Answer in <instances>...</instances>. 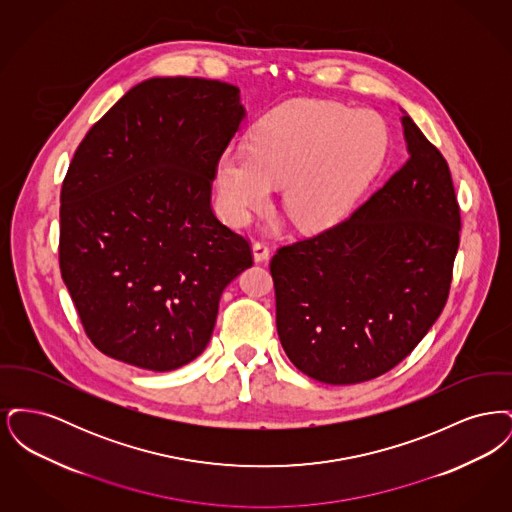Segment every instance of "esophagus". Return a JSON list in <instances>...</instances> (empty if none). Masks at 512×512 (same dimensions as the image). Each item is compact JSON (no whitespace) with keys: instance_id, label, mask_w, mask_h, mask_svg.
<instances>
[{"instance_id":"1","label":"esophagus","mask_w":512,"mask_h":512,"mask_svg":"<svg viewBox=\"0 0 512 512\" xmlns=\"http://www.w3.org/2000/svg\"><path fill=\"white\" fill-rule=\"evenodd\" d=\"M251 249H253V261H255V263H265V261H267L268 255H270V249H268L267 244L255 242Z\"/></svg>"}]
</instances>
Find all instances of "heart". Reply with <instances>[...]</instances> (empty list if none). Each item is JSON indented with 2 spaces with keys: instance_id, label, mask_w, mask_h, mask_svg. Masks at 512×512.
Instances as JSON below:
<instances>
[{
  "instance_id": "1",
  "label": "heart",
  "mask_w": 512,
  "mask_h": 512,
  "mask_svg": "<svg viewBox=\"0 0 512 512\" xmlns=\"http://www.w3.org/2000/svg\"><path fill=\"white\" fill-rule=\"evenodd\" d=\"M388 147L386 124L366 109L332 101H297L265 117L244 151L217 161L220 217L244 226L280 184L284 211L301 230L332 226L378 172Z\"/></svg>"
}]
</instances>
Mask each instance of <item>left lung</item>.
I'll return each instance as SVG.
<instances>
[{"label": "left lung", "instance_id": "1", "mask_svg": "<svg viewBox=\"0 0 512 512\" xmlns=\"http://www.w3.org/2000/svg\"><path fill=\"white\" fill-rule=\"evenodd\" d=\"M407 163L351 217L270 261L288 359L332 386L399 365L438 320L459 249L447 161L403 111Z\"/></svg>", "mask_w": 512, "mask_h": 512}]
</instances>
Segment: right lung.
<instances>
[{"label": "right lung", "instance_id": "obj_1", "mask_svg": "<svg viewBox=\"0 0 512 512\" xmlns=\"http://www.w3.org/2000/svg\"><path fill=\"white\" fill-rule=\"evenodd\" d=\"M244 119L232 84L149 78L76 149L61 190L59 265L107 357L167 372L207 347L220 295L253 265L247 240L211 209L217 161Z\"/></svg>", "mask_w": 512, "mask_h": 512}]
</instances>
